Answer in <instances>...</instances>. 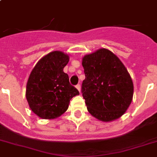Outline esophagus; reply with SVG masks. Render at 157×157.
<instances>
[{
  "mask_svg": "<svg viewBox=\"0 0 157 157\" xmlns=\"http://www.w3.org/2000/svg\"><path fill=\"white\" fill-rule=\"evenodd\" d=\"M75 86H76V88H77L78 90V91L80 92V90H81V86H80V84H77Z\"/></svg>",
  "mask_w": 157,
  "mask_h": 157,
  "instance_id": "1",
  "label": "esophagus"
}]
</instances>
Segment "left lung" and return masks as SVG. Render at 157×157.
Wrapping results in <instances>:
<instances>
[{
	"instance_id": "left-lung-1",
	"label": "left lung",
	"mask_w": 157,
	"mask_h": 157,
	"mask_svg": "<svg viewBox=\"0 0 157 157\" xmlns=\"http://www.w3.org/2000/svg\"><path fill=\"white\" fill-rule=\"evenodd\" d=\"M82 94L90 115L104 122L123 116L132 103L133 82L122 62L100 49L82 58Z\"/></svg>"
}]
</instances>
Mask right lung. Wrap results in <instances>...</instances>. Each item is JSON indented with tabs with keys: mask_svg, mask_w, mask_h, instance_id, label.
<instances>
[{
	"mask_svg": "<svg viewBox=\"0 0 157 157\" xmlns=\"http://www.w3.org/2000/svg\"><path fill=\"white\" fill-rule=\"evenodd\" d=\"M69 56L53 51L40 59L31 72L26 86L30 109L42 119H54L67 111L70 101L79 94L63 71Z\"/></svg>",
	"mask_w": 157,
	"mask_h": 157,
	"instance_id": "1",
	"label": "right lung"
}]
</instances>
